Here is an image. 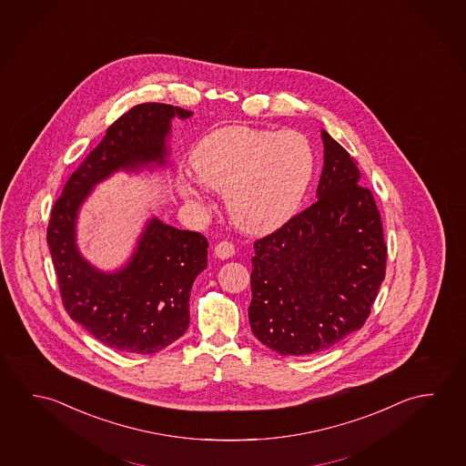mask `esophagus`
Listing matches in <instances>:
<instances>
[{
	"label": "esophagus",
	"instance_id": "esophagus-1",
	"mask_svg": "<svg viewBox=\"0 0 466 466\" xmlns=\"http://www.w3.org/2000/svg\"><path fill=\"white\" fill-rule=\"evenodd\" d=\"M235 254V245L229 241H220L215 246V256L220 259H229Z\"/></svg>",
	"mask_w": 466,
	"mask_h": 466
}]
</instances>
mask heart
Segmentation results:
<instances>
[{"instance_id": "heart-1", "label": "heart", "mask_w": 466, "mask_h": 466, "mask_svg": "<svg viewBox=\"0 0 466 466\" xmlns=\"http://www.w3.org/2000/svg\"><path fill=\"white\" fill-rule=\"evenodd\" d=\"M198 182L225 194L227 210L248 231L277 228L299 210L315 174V151L297 132L233 126L206 135L192 151ZM177 190L202 204L198 184L179 177Z\"/></svg>"}]
</instances>
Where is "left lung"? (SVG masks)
I'll return each instance as SVG.
<instances>
[{"mask_svg": "<svg viewBox=\"0 0 466 466\" xmlns=\"http://www.w3.org/2000/svg\"><path fill=\"white\" fill-rule=\"evenodd\" d=\"M315 204L254 243L249 324L282 355H311L360 329L387 270L379 208L348 151L321 132Z\"/></svg>", "mask_w": 466, "mask_h": 466, "instance_id": "8db88e82", "label": "left lung"}]
</instances>
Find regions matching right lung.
Listing matches in <instances>:
<instances>
[{
    "instance_id": "1",
    "label": "right lung",
    "mask_w": 466,
    "mask_h": 466,
    "mask_svg": "<svg viewBox=\"0 0 466 466\" xmlns=\"http://www.w3.org/2000/svg\"><path fill=\"white\" fill-rule=\"evenodd\" d=\"M192 112L171 104H138L112 124L56 198L47 228L65 309L107 348L153 354L189 326L190 289L207 268V238L151 218L126 268L101 272L76 248V218L97 182L118 169L165 165L171 118Z\"/></svg>"
}]
</instances>
